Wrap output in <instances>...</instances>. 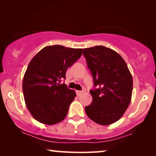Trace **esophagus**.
<instances>
[{"instance_id":"34e87169","label":"esophagus","mask_w":156,"mask_h":156,"mask_svg":"<svg viewBox=\"0 0 156 156\" xmlns=\"http://www.w3.org/2000/svg\"><path fill=\"white\" fill-rule=\"evenodd\" d=\"M85 91H86V89H82V91H76V95H77V96H80V95L82 94V93L85 92Z\"/></svg>"}]
</instances>
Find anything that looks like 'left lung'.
Returning <instances> with one entry per match:
<instances>
[{
  "instance_id": "8db88e82",
  "label": "left lung",
  "mask_w": 156,
  "mask_h": 156,
  "mask_svg": "<svg viewBox=\"0 0 156 156\" xmlns=\"http://www.w3.org/2000/svg\"><path fill=\"white\" fill-rule=\"evenodd\" d=\"M83 55L94 82L89 91L92 102L85 107V112L99 124H112L121 119L131 101V72L124 59L112 49L95 46L84 49Z\"/></svg>"
}]
</instances>
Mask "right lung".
<instances>
[{"label": "right lung", "mask_w": 156, "mask_h": 156, "mask_svg": "<svg viewBox=\"0 0 156 156\" xmlns=\"http://www.w3.org/2000/svg\"><path fill=\"white\" fill-rule=\"evenodd\" d=\"M82 55V49L56 44L42 49L32 59L23 78V91L27 108L37 121L52 125L65 119L76 93L60 82Z\"/></svg>", "instance_id": "1"}]
</instances>
